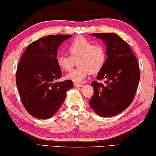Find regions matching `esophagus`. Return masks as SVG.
Here are the masks:
<instances>
[{"label": "esophagus", "mask_w": 156, "mask_h": 156, "mask_svg": "<svg viewBox=\"0 0 156 156\" xmlns=\"http://www.w3.org/2000/svg\"><path fill=\"white\" fill-rule=\"evenodd\" d=\"M74 86L76 87H83V84L78 83H74Z\"/></svg>", "instance_id": "1"}]
</instances>
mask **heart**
Returning a JSON list of instances; mask_svg holds the SVG:
<instances>
[{
	"mask_svg": "<svg viewBox=\"0 0 156 156\" xmlns=\"http://www.w3.org/2000/svg\"><path fill=\"white\" fill-rule=\"evenodd\" d=\"M69 55L58 54L57 65L64 71H69L77 62L76 69L66 76L67 80L76 83L83 82L89 73L96 74L104 67L107 60L106 49L101 44H93L83 37H78L68 46Z\"/></svg>",
	"mask_w": 156,
	"mask_h": 156,
	"instance_id": "heart-1",
	"label": "heart"
}]
</instances>
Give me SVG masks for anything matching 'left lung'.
<instances>
[{"mask_svg":"<svg viewBox=\"0 0 156 156\" xmlns=\"http://www.w3.org/2000/svg\"><path fill=\"white\" fill-rule=\"evenodd\" d=\"M101 39L106 46L107 60L93 81L94 94L89 105L97 114L113 117L122 112L133 101L140 80L137 59L129 44L114 33L91 34Z\"/></svg>","mask_w":156,"mask_h":156,"instance_id":"left-lung-1","label":"left lung"}]
</instances>
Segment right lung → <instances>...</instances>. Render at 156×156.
<instances>
[{
  "label": "right lung",
  "mask_w": 156,
  "mask_h": 156,
  "mask_svg": "<svg viewBox=\"0 0 156 156\" xmlns=\"http://www.w3.org/2000/svg\"><path fill=\"white\" fill-rule=\"evenodd\" d=\"M71 37L50 35L37 39L20 58L16 84L25 108L33 117L41 119L53 117L65 100L66 93L73 87L70 80L55 81L62 77L55 60L58 48Z\"/></svg>",
  "instance_id": "add662e5"
}]
</instances>
